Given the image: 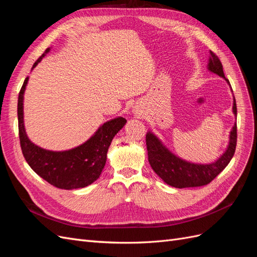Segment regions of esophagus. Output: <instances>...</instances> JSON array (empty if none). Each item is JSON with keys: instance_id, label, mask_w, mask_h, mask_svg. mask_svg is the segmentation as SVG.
Masks as SVG:
<instances>
[{"instance_id": "1", "label": "esophagus", "mask_w": 257, "mask_h": 257, "mask_svg": "<svg viewBox=\"0 0 257 257\" xmlns=\"http://www.w3.org/2000/svg\"><path fill=\"white\" fill-rule=\"evenodd\" d=\"M133 113H134V115L135 116H139V115H142V112H141V110L138 109V108H133Z\"/></svg>"}]
</instances>
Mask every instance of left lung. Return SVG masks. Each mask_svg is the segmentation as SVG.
<instances>
[{
	"label": "left lung",
	"mask_w": 257,
	"mask_h": 257,
	"mask_svg": "<svg viewBox=\"0 0 257 257\" xmlns=\"http://www.w3.org/2000/svg\"><path fill=\"white\" fill-rule=\"evenodd\" d=\"M207 68L209 72L225 79L231 89L228 79L224 75L221 61L211 51H210ZM232 113L237 119L235 96L232 100ZM146 142L148 160H149L150 165L154 173L166 184L179 189L201 186L211 182L228 165V163L234 157L237 144V124L235 123L230 131L226 149L220 158L211 163H194L183 160L173 153V151H170L152 131L147 132Z\"/></svg>",
	"instance_id": "obj_1"
}]
</instances>
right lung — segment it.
<instances>
[{
	"instance_id": "obj_1",
	"label": "right lung",
	"mask_w": 257,
	"mask_h": 257,
	"mask_svg": "<svg viewBox=\"0 0 257 257\" xmlns=\"http://www.w3.org/2000/svg\"><path fill=\"white\" fill-rule=\"evenodd\" d=\"M50 48L46 49L33 64L36 67ZM29 77H27L18 97V126L21 150L26 161L34 172L53 186L63 190L85 188L96 181L106 164L107 152L113 137L125 125L123 116L108 120L103 123L87 142L72 149L52 151L38 147L30 141L25 126L23 99Z\"/></svg>"
}]
</instances>
